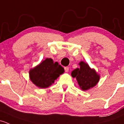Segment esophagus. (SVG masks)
<instances>
[{"instance_id": "1", "label": "esophagus", "mask_w": 124, "mask_h": 124, "mask_svg": "<svg viewBox=\"0 0 124 124\" xmlns=\"http://www.w3.org/2000/svg\"><path fill=\"white\" fill-rule=\"evenodd\" d=\"M64 69H65V71L66 72H68L69 71V67H68V66H66V67H65L64 68Z\"/></svg>"}]
</instances>
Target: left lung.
I'll list each match as a JSON object with an SVG mask.
<instances>
[{"instance_id":"1","label":"left lung","mask_w":124,"mask_h":124,"mask_svg":"<svg viewBox=\"0 0 124 124\" xmlns=\"http://www.w3.org/2000/svg\"><path fill=\"white\" fill-rule=\"evenodd\" d=\"M79 68L72 71L71 76L76 78L81 89L86 91L96 86L100 80L99 74L83 61L79 62Z\"/></svg>"}]
</instances>
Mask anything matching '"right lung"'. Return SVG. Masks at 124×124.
Segmentation results:
<instances>
[{"label": "right lung", "instance_id": "1", "mask_svg": "<svg viewBox=\"0 0 124 124\" xmlns=\"http://www.w3.org/2000/svg\"><path fill=\"white\" fill-rule=\"evenodd\" d=\"M64 72V69L51 58H47L40 64L29 71L31 81L40 88H46L53 84L60 75Z\"/></svg>", "mask_w": 124, "mask_h": 124}]
</instances>
